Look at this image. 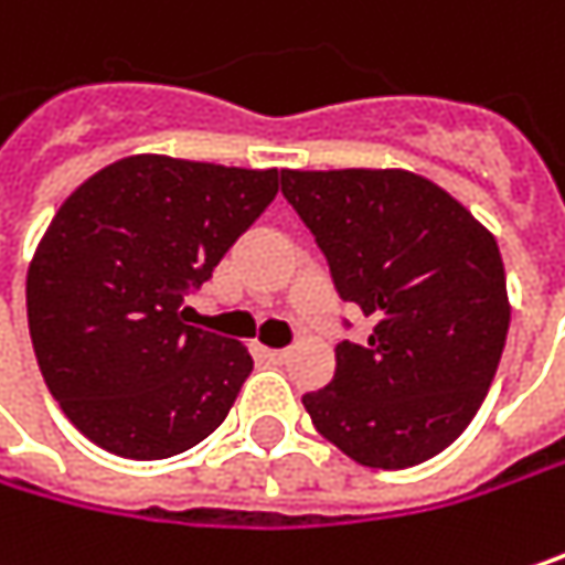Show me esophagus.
Listing matches in <instances>:
<instances>
[{
	"label": "esophagus",
	"instance_id": "1",
	"mask_svg": "<svg viewBox=\"0 0 565 565\" xmlns=\"http://www.w3.org/2000/svg\"><path fill=\"white\" fill-rule=\"evenodd\" d=\"M262 355H265V359H268L271 365H284L290 352H287V349H262Z\"/></svg>",
	"mask_w": 565,
	"mask_h": 565
}]
</instances>
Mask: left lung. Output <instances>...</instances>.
<instances>
[{
  "mask_svg": "<svg viewBox=\"0 0 565 565\" xmlns=\"http://www.w3.org/2000/svg\"><path fill=\"white\" fill-rule=\"evenodd\" d=\"M281 190L372 333L335 345L330 385L303 407L369 469L434 459L479 414L508 323L494 235L439 183L404 168L281 171Z\"/></svg>",
  "mask_w": 565,
  "mask_h": 565,
  "instance_id": "8db88e82",
  "label": "left lung"
}]
</instances>
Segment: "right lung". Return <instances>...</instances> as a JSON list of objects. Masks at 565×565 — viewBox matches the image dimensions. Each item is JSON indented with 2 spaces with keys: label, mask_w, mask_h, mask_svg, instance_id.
<instances>
[{
  "label": "right lung",
  "mask_w": 565,
  "mask_h": 565,
  "mask_svg": "<svg viewBox=\"0 0 565 565\" xmlns=\"http://www.w3.org/2000/svg\"><path fill=\"white\" fill-rule=\"evenodd\" d=\"M275 193L278 168L131 154L61 203L28 265V330L44 385L86 439L145 462L226 420L252 355L186 327L183 294Z\"/></svg>",
  "instance_id": "obj_1"
}]
</instances>
